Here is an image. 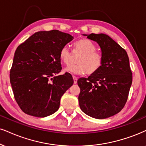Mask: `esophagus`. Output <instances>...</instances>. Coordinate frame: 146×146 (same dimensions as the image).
<instances>
[{"label":"esophagus","instance_id":"34e87169","mask_svg":"<svg viewBox=\"0 0 146 146\" xmlns=\"http://www.w3.org/2000/svg\"><path fill=\"white\" fill-rule=\"evenodd\" d=\"M73 80H74V83L76 84L77 82V78L75 76H73Z\"/></svg>","mask_w":146,"mask_h":146}]
</instances>
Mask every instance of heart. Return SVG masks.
Masks as SVG:
<instances>
[{"label": "heart", "instance_id": "b5f03b06", "mask_svg": "<svg viewBox=\"0 0 146 146\" xmlns=\"http://www.w3.org/2000/svg\"><path fill=\"white\" fill-rule=\"evenodd\" d=\"M74 53L81 54L77 60V64L70 65L66 68L68 72L82 74L87 72L91 74L96 72L102 67L103 57L97 52L96 46L87 39H80L74 43ZM72 54L67 46H64L59 52V59L62 64L68 66L71 63Z\"/></svg>", "mask_w": 146, "mask_h": 146}]
</instances>
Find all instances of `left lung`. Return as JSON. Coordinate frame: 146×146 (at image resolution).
Returning <instances> with one entry per match:
<instances>
[{
    "label": "left lung",
    "instance_id": "left-lung-1",
    "mask_svg": "<svg viewBox=\"0 0 146 146\" xmlns=\"http://www.w3.org/2000/svg\"><path fill=\"white\" fill-rule=\"evenodd\" d=\"M83 35L100 46L103 63L96 72L77 81L80 89L79 106L88 116L104 119L121 111L128 99L133 79L129 57L109 36Z\"/></svg>",
    "mask_w": 146,
    "mask_h": 146
}]
</instances>
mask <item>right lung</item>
Segmentation results:
<instances>
[{
    "label": "right lung",
    "mask_w": 146,
    "mask_h": 146,
    "mask_svg": "<svg viewBox=\"0 0 146 146\" xmlns=\"http://www.w3.org/2000/svg\"><path fill=\"white\" fill-rule=\"evenodd\" d=\"M73 36L57 30L36 32L18 46L10 71L14 98L21 110L46 117L58 110L72 76L62 70L59 52Z\"/></svg>",
    "instance_id": "1"
}]
</instances>
